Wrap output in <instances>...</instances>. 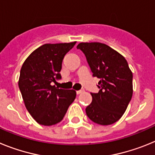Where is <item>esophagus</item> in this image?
Wrapping results in <instances>:
<instances>
[{
  "instance_id": "obj_1",
  "label": "esophagus",
  "mask_w": 155,
  "mask_h": 155,
  "mask_svg": "<svg viewBox=\"0 0 155 155\" xmlns=\"http://www.w3.org/2000/svg\"><path fill=\"white\" fill-rule=\"evenodd\" d=\"M76 92H77V94H81V93L83 92V90H78V91H77Z\"/></svg>"
}]
</instances>
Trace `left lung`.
Returning <instances> with one entry per match:
<instances>
[{"label": "left lung", "instance_id": "1", "mask_svg": "<svg viewBox=\"0 0 155 155\" xmlns=\"http://www.w3.org/2000/svg\"><path fill=\"white\" fill-rule=\"evenodd\" d=\"M84 54L93 77L100 79L98 93L86 107L87 117L99 125H110L125 113L133 95V74L127 60L101 42H81L77 46Z\"/></svg>", "mask_w": 155, "mask_h": 155}]
</instances>
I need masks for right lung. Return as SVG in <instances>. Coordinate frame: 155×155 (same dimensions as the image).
Wrapping results in <instances>:
<instances>
[{
	"label": "right lung",
	"mask_w": 155,
	"mask_h": 155,
	"mask_svg": "<svg viewBox=\"0 0 155 155\" xmlns=\"http://www.w3.org/2000/svg\"><path fill=\"white\" fill-rule=\"evenodd\" d=\"M75 43L42 45L28 56L21 67L19 89L27 110L40 125L60 123L76 98L74 90L53 85L61 79L63 59Z\"/></svg>",
	"instance_id": "obj_1"
}]
</instances>
